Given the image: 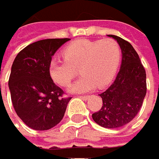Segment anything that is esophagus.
I'll use <instances>...</instances> for the list:
<instances>
[{
    "instance_id": "obj_1",
    "label": "esophagus",
    "mask_w": 159,
    "mask_h": 159,
    "mask_svg": "<svg viewBox=\"0 0 159 159\" xmlns=\"http://www.w3.org/2000/svg\"><path fill=\"white\" fill-rule=\"evenodd\" d=\"M81 99H83V100H87L89 98V96H80L79 97Z\"/></svg>"
}]
</instances>
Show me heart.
<instances>
[{"label": "heart", "mask_w": 159, "mask_h": 159, "mask_svg": "<svg viewBox=\"0 0 159 159\" xmlns=\"http://www.w3.org/2000/svg\"><path fill=\"white\" fill-rule=\"evenodd\" d=\"M64 58H54L49 64L52 79L61 86L70 84L77 70L83 75L72 84L70 91L84 93L110 83L121 57L119 44L112 39L102 41L79 40L63 49Z\"/></svg>", "instance_id": "b5f03b06"}]
</instances>
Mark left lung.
<instances>
[{
  "instance_id": "obj_1",
  "label": "left lung",
  "mask_w": 159,
  "mask_h": 159,
  "mask_svg": "<svg viewBox=\"0 0 159 159\" xmlns=\"http://www.w3.org/2000/svg\"><path fill=\"white\" fill-rule=\"evenodd\" d=\"M108 36L119 44L122 61L116 79L99 95L102 99V108L92 114V118L103 128L115 129L127 125L140 111L146 95V74L130 43L116 35Z\"/></svg>"
}]
</instances>
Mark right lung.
<instances>
[{"label": "right lung", "mask_w": 159, "mask_h": 159, "mask_svg": "<svg viewBox=\"0 0 159 159\" xmlns=\"http://www.w3.org/2000/svg\"><path fill=\"white\" fill-rule=\"evenodd\" d=\"M69 38L45 39L28 45L12 64L8 87L17 116L35 130L58 125L71 98L53 82L49 64L57 49Z\"/></svg>", "instance_id": "obj_1"}]
</instances>
